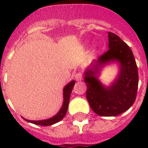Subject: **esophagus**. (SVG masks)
I'll return each mask as SVG.
<instances>
[{
  "mask_svg": "<svg viewBox=\"0 0 148 148\" xmlns=\"http://www.w3.org/2000/svg\"><path fill=\"white\" fill-rule=\"evenodd\" d=\"M74 77H75V79H76V81H80L82 80V78H83V75H82V74L81 73H77V74H75V75H74Z\"/></svg>",
  "mask_w": 148,
  "mask_h": 148,
  "instance_id": "1",
  "label": "esophagus"
}]
</instances>
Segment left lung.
Here are the masks:
<instances>
[{"mask_svg":"<svg viewBox=\"0 0 148 148\" xmlns=\"http://www.w3.org/2000/svg\"><path fill=\"white\" fill-rule=\"evenodd\" d=\"M108 50L84 71L86 97L93 111L99 116L114 117L126 111L135 101L138 71L130 47L115 34L108 32ZM117 62L119 72L110 86L101 83L98 77L102 68Z\"/></svg>","mask_w":148,"mask_h":148,"instance_id":"obj_1","label":"left lung"}]
</instances>
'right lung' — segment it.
<instances>
[{
  "mask_svg": "<svg viewBox=\"0 0 148 148\" xmlns=\"http://www.w3.org/2000/svg\"><path fill=\"white\" fill-rule=\"evenodd\" d=\"M74 84H75V81L73 80L70 83H68L67 85L65 86L63 90V95H64V101H63V104L60 108V110L58 111V114L53 116L51 118L45 120H40V121H31V120H27L24 118L26 121L32 123V124H37V125H40V126H49L52 125L56 123H58L60 121L64 118V117L66 114L67 111V108H68V104H69L70 97H71V94L72 89L74 88Z\"/></svg>",
  "mask_w": 148,
  "mask_h": 148,
  "instance_id": "add662e5",
  "label": "right lung"
}]
</instances>
